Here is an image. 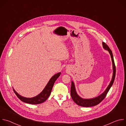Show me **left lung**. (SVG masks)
Listing matches in <instances>:
<instances>
[{
    "label": "left lung",
    "instance_id": "8db88e82",
    "mask_svg": "<svg viewBox=\"0 0 126 126\" xmlns=\"http://www.w3.org/2000/svg\"><path fill=\"white\" fill-rule=\"evenodd\" d=\"M103 46L104 49L107 50L109 51V52L110 54V55L112 58V61L113 63V75L112 77V81H111L108 87H107V89L105 90V91L101 95L99 96L91 99H84L81 98H80L77 94L76 90H75V88L74 84V83L72 82L71 83V90H70V92H71V96L74 102L77 104L78 105L82 106V107H92L95 106L99 103H100L106 97L108 92H109L110 89L111 88V86H112L114 80L116 76V66L115 64L114 58L113 53L111 51V50L110 49L109 47L108 46L105 42H103Z\"/></svg>",
    "mask_w": 126,
    "mask_h": 126
}]
</instances>
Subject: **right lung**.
<instances>
[{"mask_svg": "<svg viewBox=\"0 0 126 126\" xmlns=\"http://www.w3.org/2000/svg\"><path fill=\"white\" fill-rule=\"evenodd\" d=\"M60 74H61V73H58L54 75L50 79V80L48 82V84H47V85L46 86V87H45L44 89L42 91V92L40 94H39L38 95H37V96H36L35 97L31 98H25L19 95L14 90V89H13V91L14 92L15 94L17 96V97L23 102L28 103V104H34V105L42 103L44 102H45L50 96L54 84L57 79L60 76Z\"/></svg>", "mask_w": 126, "mask_h": 126, "instance_id": "obj_1", "label": "right lung"}]
</instances>
